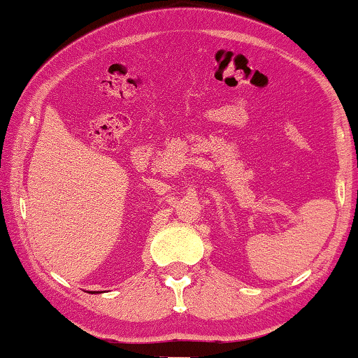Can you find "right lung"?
<instances>
[{
	"mask_svg": "<svg viewBox=\"0 0 358 358\" xmlns=\"http://www.w3.org/2000/svg\"><path fill=\"white\" fill-rule=\"evenodd\" d=\"M97 293H99V292H97Z\"/></svg>",
	"mask_w": 358,
	"mask_h": 358,
	"instance_id": "obj_1",
	"label": "right lung"
}]
</instances>
